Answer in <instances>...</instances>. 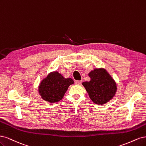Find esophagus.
Returning a JSON list of instances; mask_svg holds the SVG:
<instances>
[{"mask_svg":"<svg viewBox=\"0 0 146 146\" xmlns=\"http://www.w3.org/2000/svg\"><path fill=\"white\" fill-rule=\"evenodd\" d=\"M82 81H76V82H75V84H76V85H81V84H82Z\"/></svg>","mask_w":146,"mask_h":146,"instance_id":"1","label":"esophagus"}]
</instances>
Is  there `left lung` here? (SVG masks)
Here are the masks:
<instances>
[{
	"instance_id": "1",
	"label": "left lung",
	"mask_w": 146,
	"mask_h": 146,
	"mask_svg": "<svg viewBox=\"0 0 146 146\" xmlns=\"http://www.w3.org/2000/svg\"><path fill=\"white\" fill-rule=\"evenodd\" d=\"M90 81L82 82L91 100L98 105H104L113 98L117 85L111 75L103 68H94L88 73Z\"/></svg>"
}]
</instances>
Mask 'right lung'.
I'll list each match as a JSON object with an SVG mask.
<instances>
[{
  "instance_id": "right-lung-1",
  "label": "right lung",
  "mask_w": 146,
  "mask_h": 146,
  "mask_svg": "<svg viewBox=\"0 0 146 146\" xmlns=\"http://www.w3.org/2000/svg\"><path fill=\"white\" fill-rule=\"evenodd\" d=\"M73 84L72 78H65L57 71L52 72L42 79L38 92L45 101L55 103L62 100L68 87Z\"/></svg>"
}]
</instances>
